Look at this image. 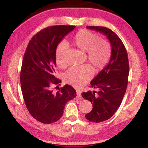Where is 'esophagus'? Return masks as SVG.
Returning <instances> with one entry per match:
<instances>
[{
	"label": "esophagus",
	"instance_id": "34e87169",
	"mask_svg": "<svg viewBox=\"0 0 148 148\" xmlns=\"http://www.w3.org/2000/svg\"><path fill=\"white\" fill-rule=\"evenodd\" d=\"M77 97L78 99H81L82 98V92L79 90H77Z\"/></svg>",
	"mask_w": 148,
	"mask_h": 148
}]
</instances>
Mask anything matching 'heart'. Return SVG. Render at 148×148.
I'll list each match as a JSON object with an SVG mask.
<instances>
[{"label":"heart","instance_id":"b5f03b06","mask_svg":"<svg viewBox=\"0 0 148 148\" xmlns=\"http://www.w3.org/2000/svg\"><path fill=\"white\" fill-rule=\"evenodd\" d=\"M73 43L82 51L86 52L88 61L96 70H99L108 63L112 53L110 42L105 39H101L99 35L87 29H81L75 35ZM67 45L61 41L56 49V64L60 68L66 65L65 59ZM93 76V69L89 65L71 67L64 74L65 83L76 88L82 87L88 83Z\"/></svg>","mask_w":148,"mask_h":148}]
</instances>
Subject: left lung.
Segmentation results:
<instances>
[{"instance_id": "1", "label": "left lung", "mask_w": 148, "mask_h": 148, "mask_svg": "<svg viewBox=\"0 0 148 148\" xmlns=\"http://www.w3.org/2000/svg\"><path fill=\"white\" fill-rule=\"evenodd\" d=\"M103 33L109 40L112 53L109 64L91 82V87L98 91L82 93L92 104V109L85 115L89 121L99 123L109 119L122 103L128 85L129 63L126 49L114 31L104 26H86Z\"/></svg>"}]
</instances>
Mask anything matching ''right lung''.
<instances>
[{
  "mask_svg": "<svg viewBox=\"0 0 148 148\" xmlns=\"http://www.w3.org/2000/svg\"><path fill=\"white\" fill-rule=\"evenodd\" d=\"M75 28L57 25L44 28L31 38L25 52L20 72L22 95L29 114L41 123L59 120L66 102L77 96L69 84L57 92L52 90L53 85L61 83L54 75L57 46Z\"/></svg>",
  "mask_w": 148,
  "mask_h": 148,
  "instance_id": "1",
  "label": "right lung"
}]
</instances>
